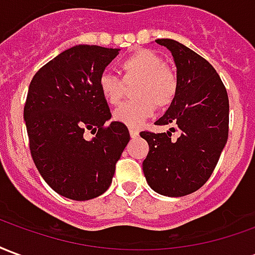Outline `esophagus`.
<instances>
[{"label": "esophagus", "instance_id": "esophagus-1", "mask_svg": "<svg viewBox=\"0 0 255 255\" xmlns=\"http://www.w3.org/2000/svg\"><path fill=\"white\" fill-rule=\"evenodd\" d=\"M129 135H131V138H132V139L138 138L139 131H136V129H132V128H131V129H129Z\"/></svg>", "mask_w": 255, "mask_h": 255}]
</instances>
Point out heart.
<instances>
[{"label": "heart", "mask_w": 255, "mask_h": 255, "mask_svg": "<svg viewBox=\"0 0 255 255\" xmlns=\"http://www.w3.org/2000/svg\"><path fill=\"white\" fill-rule=\"evenodd\" d=\"M123 80L109 71L98 76V90L109 105L123 100L126 84H135L131 91L133 101L117 108L113 119L127 127H140L153 116L155 108L165 109L171 105L179 89L177 75L168 67L164 58L149 49H140L127 57L120 65Z\"/></svg>", "instance_id": "heart-1"}]
</instances>
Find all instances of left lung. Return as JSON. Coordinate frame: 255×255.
I'll return each instance as SVG.
<instances>
[{
	"instance_id": "obj_1",
	"label": "left lung",
	"mask_w": 255,
	"mask_h": 255,
	"mask_svg": "<svg viewBox=\"0 0 255 255\" xmlns=\"http://www.w3.org/2000/svg\"><path fill=\"white\" fill-rule=\"evenodd\" d=\"M169 49L177 68L179 89L157 126H171L161 133L142 131L149 143L143 173L149 186L166 197H184L212 176L228 139L230 101L212 64L173 39H157ZM177 130L179 136L171 138Z\"/></svg>"
}]
</instances>
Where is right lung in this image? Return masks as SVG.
Wrapping results in <instances>:
<instances>
[{
    "label": "right lung",
    "mask_w": 255,
    "mask_h": 255,
    "mask_svg": "<svg viewBox=\"0 0 255 255\" xmlns=\"http://www.w3.org/2000/svg\"><path fill=\"white\" fill-rule=\"evenodd\" d=\"M119 49L78 45L34 75L24 105L31 157L43 180L73 201L100 197L109 188L116 162L129 142L128 128L105 123L111 109L98 90V76ZM97 132L91 141L84 130Z\"/></svg>",
    "instance_id": "obj_1"
}]
</instances>
